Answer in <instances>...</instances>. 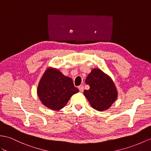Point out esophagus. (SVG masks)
<instances>
[{
    "mask_svg": "<svg viewBox=\"0 0 151 151\" xmlns=\"http://www.w3.org/2000/svg\"><path fill=\"white\" fill-rule=\"evenodd\" d=\"M78 88H79V91H81V92H83V90H84V86H83V85L79 86H78Z\"/></svg>",
    "mask_w": 151,
    "mask_h": 151,
    "instance_id": "esophagus-1",
    "label": "esophagus"
}]
</instances>
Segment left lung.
<instances>
[{
	"label": "left lung",
	"mask_w": 151,
	"mask_h": 151,
	"mask_svg": "<svg viewBox=\"0 0 151 151\" xmlns=\"http://www.w3.org/2000/svg\"><path fill=\"white\" fill-rule=\"evenodd\" d=\"M90 89L84 91V96L91 107L102 111L109 109L118 96L116 86L111 78L101 70L93 68L85 81Z\"/></svg>",
	"instance_id": "8db88e82"
}]
</instances>
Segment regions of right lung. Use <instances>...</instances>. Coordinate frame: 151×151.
I'll list each match as a JSON object with an SVG mask.
<instances>
[{
	"label": "right lung",
	"mask_w": 151,
	"mask_h": 151,
	"mask_svg": "<svg viewBox=\"0 0 151 151\" xmlns=\"http://www.w3.org/2000/svg\"><path fill=\"white\" fill-rule=\"evenodd\" d=\"M78 91L70 78L51 67L44 72L37 89L38 96L42 104L54 111L63 108L70 98Z\"/></svg>",
	"instance_id": "1"
}]
</instances>
